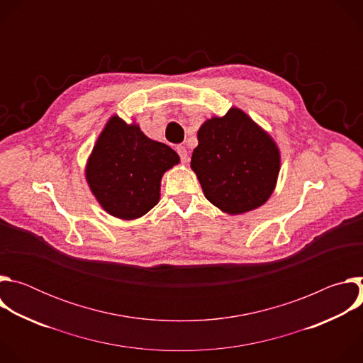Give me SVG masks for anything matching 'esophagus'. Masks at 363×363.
Listing matches in <instances>:
<instances>
[{
	"mask_svg": "<svg viewBox=\"0 0 363 363\" xmlns=\"http://www.w3.org/2000/svg\"><path fill=\"white\" fill-rule=\"evenodd\" d=\"M177 152L179 155V158L184 164H186L189 161V157H188V150L185 149V146H177Z\"/></svg>",
	"mask_w": 363,
	"mask_h": 363,
	"instance_id": "34e87169",
	"label": "esophagus"
}]
</instances>
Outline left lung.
<instances>
[{
	"instance_id": "8db88e82",
	"label": "left lung",
	"mask_w": 363,
	"mask_h": 363,
	"mask_svg": "<svg viewBox=\"0 0 363 363\" xmlns=\"http://www.w3.org/2000/svg\"><path fill=\"white\" fill-rule=\"evenodd\" d=\"M196 136L191 169L206 199L230 216L267 202L280 172V149L263 128L231 108L224 116L206 119Z\"/></svg>"
}]
</instances>
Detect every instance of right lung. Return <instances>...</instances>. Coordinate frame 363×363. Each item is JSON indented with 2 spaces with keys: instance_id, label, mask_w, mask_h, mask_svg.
I'll return each mask as SVG.
<instances>
[{
  "instance_id": "add662e5",
  "label": "right lung",
  "mask_w": 363,
  "mask_h": 363,
  "mask_svg": "<svg viewBox=\"0 0 363 363\" xmlns=\"http://www.w3.org/2000/svg\"><path fill=\"white\" fill-rule=\"evenodd\" d=\"M178 164L174 149L115 115L100 132L84 175L103 210L121 220H136L160 202L162 177Z\"/></svg>"
}]
</instances>
